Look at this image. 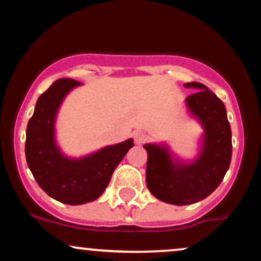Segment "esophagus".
<instances>
[{"mask_svg": "<svg viewBox=\"0 0 261 261\" xmlns=\"http://www.w3.org/2000/svg\"><path fill=\"white\" fill-rule=\"evenodd\" d=\"M134 140L136 145H142V143L147 140V135L142 133V131H136V133L134 134Z\"/></svg>", "mask_w": 261, "mask_h": 261, "instance_id": "34e87169", "label": "esophagus"}]
</instances>
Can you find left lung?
Segmentation results:
<instances>
[{"instance_id": "1", "label": "left lung", "mask_w": 261, "mask_h": 261, "mask_svg": "<svg viewBox=\"0 0 261 261\" xmlns=\"http://www.w3.org/2000/svg\"><path fill=\"white\" fill-rule=\"evenodd\" d=\"M184 87L197 91L185 99L188 114L202 127L195 157L181 160L166 142L143 145L148 190L161 201L178 206L201 201L214 193L232 158V131L222 100L199 82Z\"/></svg>"}]
</instances>
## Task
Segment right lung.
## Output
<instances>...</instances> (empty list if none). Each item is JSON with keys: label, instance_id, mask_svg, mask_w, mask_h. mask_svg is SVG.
I'll list each match as a JSON object with an SVG mask.
<instances>
[{"label": "right lung", "instance_id": "right-lung-1", "mask_svg": "<svg viewBox=\"0 0 261 261\" xmlns=\"http://www.w3.org/2000/svg\"><path fill=\"white\" fill-rule=\"evenodd\" d=\"M80 86L73 80L55 81L38 98L27 126L25 158L33 176L47 195L67 205L97 200L134 146V140L127 139L81 157L64 153L56 140L58 114L68 93Z\"/></svg>", "mask_w": 261, "mask_h": 261}]
</instances>
